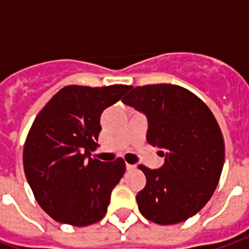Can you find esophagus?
Here are the masks:
<instances>
[{
	"label": "esophagus",
	"instance_id": "obj_1",
	"mask_svg": "<svg viewBox=\"0 0 249 249\" xmlns=\"http://www.w3.org/2000/svg\"><path fill=\"white\" fill-rule=\"evenodd\" d=\"M136 168V165H132V164H126V170H133Z\"/></svg>",
	"mask_w": 249,
	"mask_h": 249
}]
</instances>
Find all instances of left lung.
Here are the masks:
<instances>
[{
	"mask_svg": "<svg viewBox=\"0 0 249 249\" xmlns=\"http://www.w3.org/2000/svg\"><path fill=\"white\" fill-rule=\"evenodd\" d=\"M123 103L147 117V142L159 147V169L140 165L146 186L137 194L147 220L173 225L196 214L214 193L225 161L216 119L200 98L172 84L137 86Z\"/></svg>",
	"mask_w": 249,
	"mask_h": 249,
	"instance_id": "left-lung-1",
	"label": "left lung"
}]
</instances>
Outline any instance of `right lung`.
Instances as JSON below:
<instances>
[{"label": "right lung", "instance_id": "right-lung-1", "mask_svg": "<svg viewBox=\"0 0 249 249\" xmlns=\"http://www.w3.org/2000/svg\"><path fill=\"white\" fill-rule=\"evenodd\" d=\"M129 89L64 86L33 121L23 150L25 177L41 208L60 224L88 226L105 217L125 163H103L90 151L98 146L102 112Z\"/></svg>", "mask_w": 249, "mask_h": 249}]
</instances>
